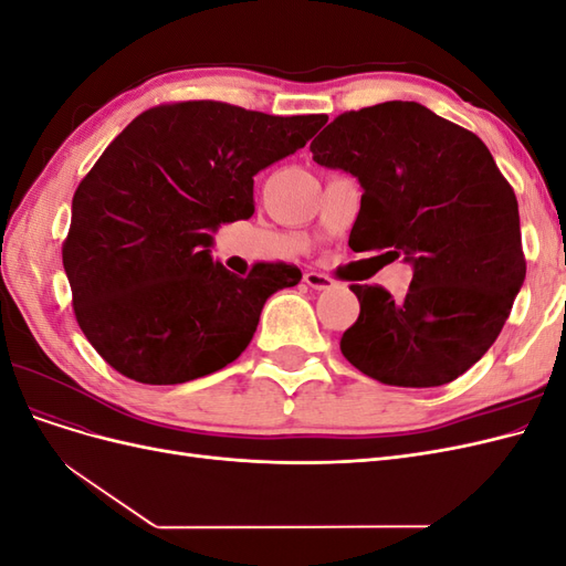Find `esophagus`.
Wrapping results in <instances>:
<instances>
[{"mask_svg":"<svg viewBox=\"0 0 566 566\" xmlns=\"http://www.w3.org/2000/svg\"><path fill=\"white\" fill-rule=\"evenodd\" d=\"M304 283L314 287V290H331L335 287V281L331 276H325V273H318V271H306L304 273Z\"/></svg>","mask_w":566,"mask_h":566,"instance_id":"obj_1","label":"esophagus"}]
</instances>
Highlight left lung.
<instances>
[{"label":"left lung","instance_id":"8db88e82","mask_svg":"<svg viewBox=\"0 0 566 566\" xmlns=\"http://www.w3.org/2000/svg\"><path fill=\"white\" fill-rule=\"evenodd\" d=\"M312 153L364 188L349 248L413 266L403 300L352 285L361 312L342 354L382 385L453 382L501 335L526 276L512 186L476 134L416 101L342 113Z\"/></svg>","mask_w":566,"mask_h":566}]
</instances>
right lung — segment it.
<instances>
[{"label":"right lung","instance_id":"add662e5","mask_svg":"<svg viewBox=\"0 0 566 566\" xmlns=\"http://www.w3.org/2000/svg\"><path fill=\"white\" fill-rule=\"evenodd\" d=\"M325 123L181 101L115 136L77 186L63 243L75 318L108 366L144 385H181L245 352L264 302L302 271L262 262L235 276L212 260V233L250 219L252 177Z\"/></svg>","mask_w":566,"mask_h":566}]
</instances>
